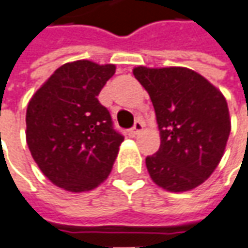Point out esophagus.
Instances as JSON below:
<instances>
[{"instance_id":"34e87169","label":"esophagus","mask_w":248,"mask_h":248,"mask_svg":"<svg viewBox=\"0 0 248 248\" xmlns=\"http://www.w3.org/2000/svg\"><path fill=\"white\" fill-rule=\"evenodd\" d=\"M142 129H144V124H142L141 121H136V122H134V126L129 130V136H130V137H136L137 134H140V133L142 131Z\"/></svg>"}]
</instances>
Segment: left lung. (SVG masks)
Returning a JSON list of instances; mask_svg holds the SVG:
<instances>
[{
    "mask_svg": "<svg viewBox=\"0 0 248 248\" xmlns=\"http://www.w3.org/2000/svg\"><path fill=\"white\" fill-rule=\"evenodd\" d=\"M133 73L151 96L161 136L159 151L145 159L151 178L175 193L200 186L216 170L230 137L225 97L187 67L138 66Z\"/></svg>",
    "mask_w": 248,
    "mask_h": 248,
    "instance_id": "8db88e82",
    "label": "left lung"
}]
</instances>
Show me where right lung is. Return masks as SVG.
Wrapping results in <instances>:
<instances>
[{
    "label": "right lung",
    "mask_w": 248,
    "mask_h": 248,
    "mask_svg": "<svg viewBox=\"0 0 248 248\" xmlns=\"http://www.w3.org/2000/svg\"><path fill=\"white\" fill-rule=\"evenodd\" d=\"M114 65L69 62L32 96L27 107V144L40 171L67 191H88L107 179L124 136L97 95Z\"/></svg>",
    "instance_id": "obj_1"
}]
</instances>
